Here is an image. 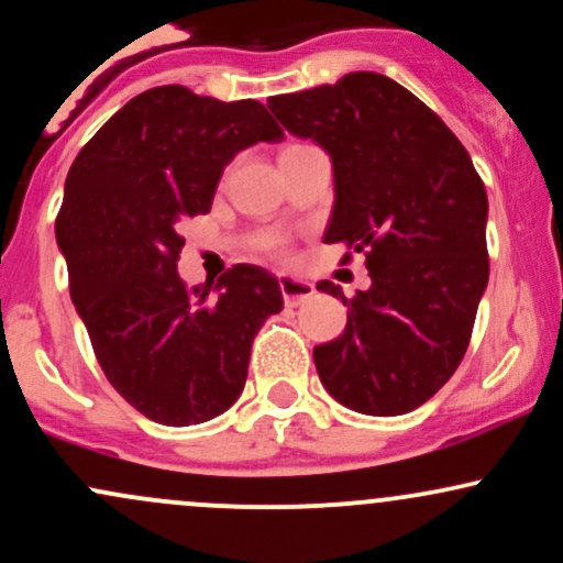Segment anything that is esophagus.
Here are the masks:
<instances>
[{"label":"esophagus","mask_w":563,"mask_h":563,"mask_svg":"<svg viewBox=\"0 0 563 563\" xmlns=\"http://www.w3.org/2000/svg\"><path fill=\"white\" fill-rule=\"evenodd\" d=\"M280 294H283V299H286L288 307H299V303L312 299L314 288H312V283L299 280V277H294V275H280Z\"/></svg>","instance_id":"esophagus-1"}]
</instances>
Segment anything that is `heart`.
<instances>
[{
  "instance_id": "1",
  "label": "heart",
  "mask_w": 563,
  "mask_h": 563,
  "mask_svg": "<svg viewBox=\"0 0 563 563\" xmlns=\"http://www.w3.org/2000/svg\"><path fill=\"white\" fill-rule=\"evenodd\" d=\"M256 245H260V251H264V254H273V256H283L286 254V241L277 235H262L260 241H256Z\"/></svg>"
}]
</instances>
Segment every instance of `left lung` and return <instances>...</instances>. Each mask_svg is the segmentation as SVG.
<instances>
[{"label":"left lung","mask_w":563,"mask_h":563,"mask_svg":"<svg viewBox=\"0 0 563 563\" xmlns=\"http://www.w3.org/2000/svg\"><path fill=\"white\" fill-rule=\"evenodd\" d=\"M267 108L328 151L335 203L322 241L365 254L373 280L354 299L318 283L349 307L344 333L314 346L322 386L365 416L416 410L461 365L487 288L482 177L429 106L373 70Z\"/></svg>","instance_id":"obj_1"}]
</instances>
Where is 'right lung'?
<instances>
[{
  "label": "right lung",
  "instance_id": "right-lung-1",
  "mask_svg": "<svg viewBox=\"0 0 563 563\" xmlns=\"http://www.w3.org/2000/svg\"><path fill=\"white\" fill-rule=\"evenodd\" d=\"M280 137L262 102L166 84L132 97L70 166L55 219L70 301L106 378L151 421L192 426L228 410L254 335L283 309L275 275L254 264L214 288L177 275L179 224L209 214L235 153Z\"/></svg>",
  "mask_w": 563,
  "mask_h": 563
}]
</instances>
